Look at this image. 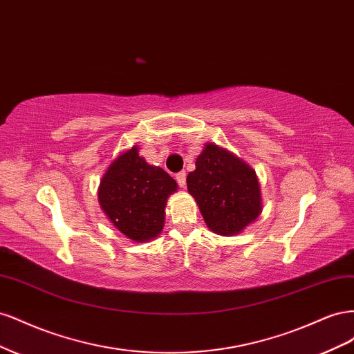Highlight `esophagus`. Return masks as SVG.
Instances as JSON below:
<instances>
[{"label": "esophagus", "mask_w": 354, "mask_h": 354, "mask_svg": "<svg viewBox=\"0 0 354 354\" xmlns=\"http://www.w3.org/2000/svg\"><path fill=\"white\" fill-rule=\"evenodd\" d=\"M176 180L181 187H185L186 186V173H185V171H180V173L176 176Z\"/></svg>", "instance_id": "1"}]
</instances>
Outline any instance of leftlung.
Returning a JSON list of instances; mask_svg holds the SVG:
<instances>
[{"label":"left lung","instance_id":"8db88e82","mask_svg":"<svg viewBox=\"0 0 354 354\" xmlns=\"http://www.w3.org/2000/svg\"><path fill=\"white\" fill-rule=\"evenodd\" d=\"M195 165L186 180L187 190L211 232L233 236L260 217V180L243 159L216 143H205Z\"/></svg>","mask_w":354,"mask_h":354}]
</instances>
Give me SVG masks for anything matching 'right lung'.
<instances>
[{
	"label": "right lung",
	"instance_id": "add662e5",
	"mask_svg": "<svg viewBox=\"0 0 354 354\" xmlns=\"http://www.w3.org/2000/svg\"><path fill=\"white\" fill-rule=\"evenodd\" d=\"M177 189L176 180L162 168L149 165L134 145L104 171L97 198L112 226L128 239L142 243L162 232L167 201Z\"/></svg>",
	"mask_w": 354,
	"mask_h": 354
}]
</instances>
